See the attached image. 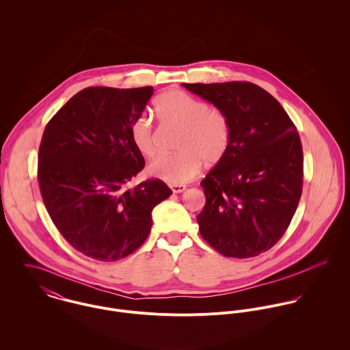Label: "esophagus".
<instances>
[{
  "instance_id": "1",
  "label": "esophagus",
  "mask_w": 350,
  "mask_h": 350,
  "mask_svg": "<svg viewBox=\"0 0 350 350\" xmlns=\"http://www.w3.org/2000/svg\"><path fill=\"white\" fill-rule=\"evenodd\" d=\"M171 190L175 193V194H179V193H183L186 190V186L185 185H172L171 186Z\"/></svg>"
}]
</instances>
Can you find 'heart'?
<instances>
[{
    "mask_svg": "<svg viewBox=\"0 0 350 350\" xmlns=\"http://www.w3.org/2000/svg\"><path fill=\"white\" fill-rule=\"evenodd\" d=\"M154 111L164 125L180 128L178 154H163L150 165V176L168 185H182L200 174L202 161L218 163L229 146L230 129L226 116L187 93L171 90L154 100ZM131 142L144 157L156 153L154 132L150 118L140 116L129 129Z\"/></svg>",
    "mask_w": 350,
    "mask_h": 350,
    "instance_id": "obj_1",
    "label": "heart"
}]
</instances>
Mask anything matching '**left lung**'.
I'll return each instance as SVG.
<instances>
[{
	"label": "left lung",
	"mask_w": 350,
	"mask_h": 350,
	"mask_svg": "<svg viewBox=\"0 0 350 350\" xmlns=\"http://www.w3.org/2000/svg\"><path fill=\"white\" fill-rule=\"evenodd\" d=\"M228 118L224 157L200 186L206 203L197 217L200 236L226 257L248 258L271 250L299 203L303 150L282 105L250 82L182 83Z\"/></svg>",
	"instance_id": "obj_1"
}]
</instances>
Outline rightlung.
<instances>
[{"mask_svg": "<svg viewBox=\"0 0 350 350\" xmlns=\"http://www.w3.org/2000/svg\"><path fill=\"white\" fill-rule=\"evenodd\" d=\"M153 88H88L51 118L39 148V186L52 222L78 252L117 261L147 240L152 210L172 191L148 179L128 183L146 161L129 129Z\"/></svg>", "mask_w": 350, "mask_h": 350, "instance_id": "add662e5", "label": "right lung"}]
</instances>
